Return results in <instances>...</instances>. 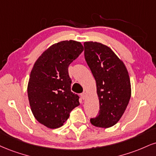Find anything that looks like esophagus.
Wrapping results in <instances>:
<instances>
[{"label":"esophagus","mask_w":156,"mask_h":156,"mask_svg":"<svg viewBox=\"0 0 156 156\" xmlns=\"http://www.w3.org/2000/svg\"><path fill=\"white\" fill-rule=\"evenodd\" d=\"M80 96H81L82 99H86V97H87V94H86V92H85V91H84V92H83V93L81 94H80Z\"/></svg>","instance_id":"esophagus-1"}]
</instances>
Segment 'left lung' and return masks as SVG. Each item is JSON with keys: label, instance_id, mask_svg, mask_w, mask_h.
<instances>
[{"label": "left lung", "instance_id": "8db88e82", "mask_svg": "<svg viewBox=\"0 0 156 156\" xmlns=\"http://www.w3.org/2000/svg\"><path fill=\"white\" fill-rule=\"evenodd\" d=\"M84 56L97 84L99 113L90 122L109 128L119 122L128 105L131 82L124 63L111 48L98 42H84Z\"/></svg>", "mask_w": 156, "mask_h": 156}]
</instances>
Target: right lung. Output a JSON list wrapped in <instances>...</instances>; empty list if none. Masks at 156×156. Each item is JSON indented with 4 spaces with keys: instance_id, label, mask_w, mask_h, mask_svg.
<instances>
[{
    "instance_id": "1",
    "label": "right lung",
    "mask_w": 156,
    "mask_h": 156,
    "mask_svg": "<svg viewBox=\"0 0 156 156\" xmlns=\"http://www.w3.org/2000/svg\"><path fill=\"white\" fill-rule=\"evenodd\" d=\"M83 51L78 41H59L45 50L33 65L28 99L35 119L47 128L61 127L71 110L80 105L78 96L70 90L68 66Z\"/></svg>"
}]
</instances>
